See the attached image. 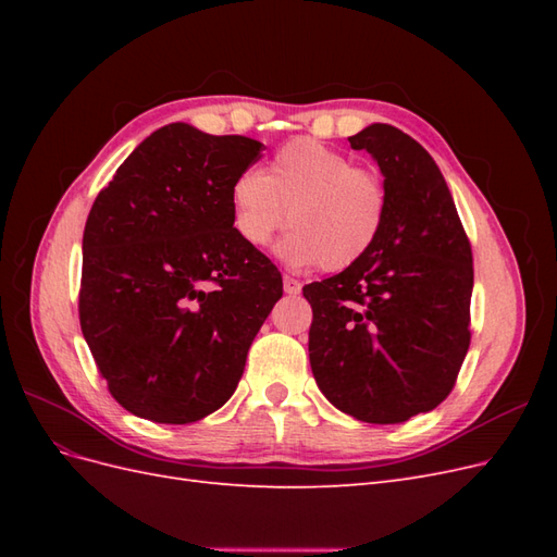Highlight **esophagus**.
Wrapping results in <instances>:
<instances>
[{
	"mask_svg": "<svg viewBox=\"0 0 557 557\" xmlns=\"http://www.w3.org/2000/svg\"><path fill=\"white\" fill-rule=\"evenodd\" d=\"M283 290L288 293V295H299V293H301V283H299L297 278L285 276V278H283Z\"/></svg>",
	"mask_w": 557,
	"mask_h": 557,
	"instance_id": "obj_1",
	"label": "esophagus"
}]
</instances>
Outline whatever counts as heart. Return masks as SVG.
<instances>
[{
  "label": "heart",
  "mask_w": 557,
  "mask_h": 557,
  "mask_svg": "<svg viewBox=\"0 0 557 557\" xmlns=\"http://www.w3.org/2000/svg\"><path fill=\"white\" fill-rule=\"evenodd\" d=\"M232 225L250 248H264L285 227L278 258L290 267L342 272L364 260L387 221V185L372 166L325 144H283L264 174L244 172L230 188Z\"/></svg>",
  "instance_id": "heart-1"
}]
</instances>
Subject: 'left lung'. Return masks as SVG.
I'll use <instances>...</instances> for the list:
<instances>
[{"label":"left lung","mask_w":557,"mask_h":557,"mask_svg":"<svg viewBox=\"0 0 557 557\" xmlns=\"http://www.w3.org/2000/svg\"><path fill=\"white\" fill-rule=\"evenodd\" d=\"M348 141L379 162L391 207L364 260L301 288L311 372L344 413L404 423L458 381L471 342V244L440 166L409 134L374 123Z\"/></svg>","instance_id":"obj_1"}]
</instances>
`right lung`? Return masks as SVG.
<instances>
[{
  "mask_svg": "<svg viewBox=\"0 0 557 557\" xmlns=\"http://www.w3.org/2000/svg\"><path fill=\"white\" fill-rule=\"evenodd\" d=\"M260 150L164 125L95 199L78 318L99 376L134 416L185 425L221 409L283 295L272 260L232 225L230 188Z\"/></svg>",
  "mask_w": 557,
  "mask_h": 557,
  "instance_id": "1",
  "label": "right lung"
}]
</instances>
